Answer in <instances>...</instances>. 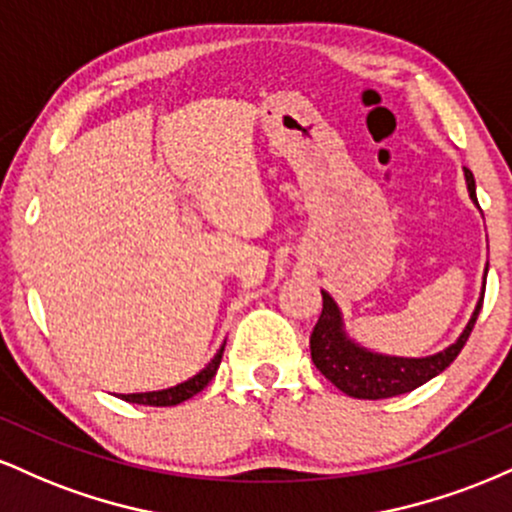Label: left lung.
<instances>
[{
  "mask_svg": "<svg viewBox=\"0 0 512 512\" xmlns=\"http://www.w3.org/2000/svg\"><path fill=\"white\" fill-rule=\"evenodd\" d=\"M464 178H467V190L474 204L477 202V185H474L472 170L464 168ZM484 291H486V274H484ZM484 291L469 317L467 327H464L455 344L448 349L438 351V354L426 358H402V356H383L373 354V351L363 349L356 342H351L344 332L342 313H339L337 303L327 291H322V315L317 320L313 334H310V356H313L315 368L325 375L334 387L344 392V395L356 399H387L404 395V392L416 390L419 385L428 383L443 373L445 368L455 361L462 346L467 344L469 334L474 330L481 303H484Z\"/></svg>",
  "mask_w": 512,
  "mask_h": 512,
  "instance_id": "left-lung-1",
  "label": "left lung"
}]
</instances>
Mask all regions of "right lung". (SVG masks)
<instances>
[{
    "instance_id": "1",
    "label": "right lung",
    "mask_w": 512,
    "mask_h": 512,
    "mask_svg": "<svg viewBox=\"0 0 512 512\" xmlns=\"http://www.w3.org/2000/svg\"><path fill=\"white\" fill-rule=\"evenodd\" d=\"M226 346V344H223ZM223 346L216 351V356L211 358V363L204 370H199L195 378L185 380V383L168 387V390H158V392H134V395H122L125 402L132 404H146V407H175V404L185 402V399L195 397L197 392H202L204 387L209 385V380L214 378L216 370H219L221 356H223Z\"/></svg>"
}]
</instances>
